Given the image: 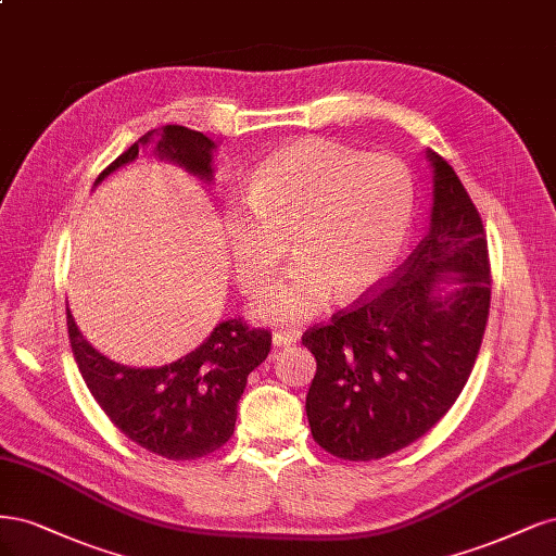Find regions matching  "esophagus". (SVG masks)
I'll return each mask as SVG.
<instances>
[{"instance_id":"1","label":"esophagus","mask_w":556,"mask_h":556,"mask_svg":"<svg viewBox=\"0 0 556 556\" xmlns=\"http://www.w3.org/2000/svg\"><path fill=\"white\" fill-rule=\"evenodd\" d=\"M298 339H300V332H275L273 334V344L277 346V349H286V346H291V344H295L298 342Z\"/></svg>"}]
</instances>
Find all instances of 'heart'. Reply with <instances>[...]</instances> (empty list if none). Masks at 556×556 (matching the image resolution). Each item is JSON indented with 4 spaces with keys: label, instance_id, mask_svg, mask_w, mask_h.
Instances as JSON below:
<instances>
[{
    "label": "heart",
    "instance_id": "1",
    "mask_svg": "<svg viewBox=\"0 0 556 556\" xmlns=\"http://www.w3.org/2000/svg\"><path fill=\"white\" fill-rule=\"evenodd\" d=\"M414 214L416 185L400 159L302 138L252 170L242 203L224 214V236L249 295L267 291L289 244L295 270L256 312L293 326L324 312L330 293L349 300L381 281L402 254Z\"/></svg>",
    "mask_w": 556,
    "mask_h": 556
}]
</instances>
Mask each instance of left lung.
<instances>
[{
	"label": "left lung",
	"mask_w": 556,
	"mask_h": 556,
	"mask_svg": "<svg viewBox=\"0 0 556 556\" xmlns=\"http://www.w3.org/2000/svg\"><path fill=\"white\" fill-rule=\"evenodd\" d=\"M425 240L381 291L309 328L307 392L314 441L351 462L397 453L455 404L476 365L490 314V256L480 214L437 152Z\"/></svg>",
	"instance_id": "1"
}]
</instances>
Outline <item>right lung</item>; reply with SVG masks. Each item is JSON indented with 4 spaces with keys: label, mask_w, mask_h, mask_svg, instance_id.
Returning a JSON list of instances; mask_svg holds the SVG:
<instances>
[{
    "label": "right lung",
    "mask_w": 556,
    "mask_h": 556,
    "mask_svg": "<svg viewBox=\"0 0 556 556\" xmlns=\"http://www.w3.org/2000/svg\"><path fill=\"white\" fill-rule=\"evenodd\" d=\"M152 142L159 159L212 182L214 140L180 124H166L140 136L97 177L94 187L119 166L131 164ZM66 326L78 369L103 414L124 437L166 459H195L219 451L236 429L247 376L265 361L273 344L267 330L249 328L242 318H228L180 361L129 367L89 344L68 307Z\"/></svg>",
    "instance_id": "1"
}]
</instances>
